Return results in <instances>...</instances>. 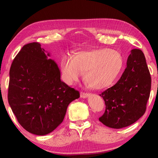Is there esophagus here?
Masks as SVG:
<instances>
[{
    "mask_svg": "<svg viewBox=\"0 0 158 158\" xmlns=\"http://www.w3.org/2000/svg\"><path fill=\"white\" fill-rule=\"evenodd\" d=\"M80 96H81V98H87L89 96V94H88V93H85L84 92H81L80 93Z\"/></svg>",
    "mask_w": 158,
    "mask_h": 158,
    "instance_id": "obj_1",
    "label": "esophagus"
}]
</instances>
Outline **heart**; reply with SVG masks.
<instances>
[{
	"label": "heart",
	"mask_w": 158,
	"mask_h": 158,
	"mask_svg": "<svg viewBox=\"0 0 158 158\" xmlns=\"http://www.w3.org/2000/svg\"><path fill=\"white\" fill-rule=\"evenodd\" d=\"M123 63V58L118 51L99 49L81 51L74 58L65 56L60 60V69L68 84L77 81L82 72L84 81L91 89L102 90L114 84Z\"/></svg>",
	"instance_id": "heart-1"
}]
</instances>
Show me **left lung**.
I'll use <instances>...</instances> for the list:
<instances>
[{"instance_id":"obj_1","label":"left lung","mask_w":158,"mask_h":158,"mask_svg":"<svg viewBox=\"0 0 158 158\" xmlns=\"http://www.w3.org/2000/svg\"><path fill=\"white\" fill-rule=\"evenodd\" d=\"M151 88V77L143 53L132 49L121 79L100 95L106 109L99 121L114 129L133 124L145 113Z\"/></svg>"}]
</instances>
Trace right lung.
I'll use <instances>...</instances> for the list:
<instances>
[{
	"label": "right lung",
	"instance_id": "right-lung-1",
	"mask_svg": "<svg viewBox=\"0 0 158 158\" xmlns=\"http://www.w3.org/2000/svg\"><path fill=\"white\" fill-rule=\"evenodd\" d=\"M38 42L24 45L10 69L8 102L19 124L33 135L53 132L78 90L60 80L57 63Z\"/></svg>",
	"mask_w": 158,
	"mask_h": 158
}]
</instances>
